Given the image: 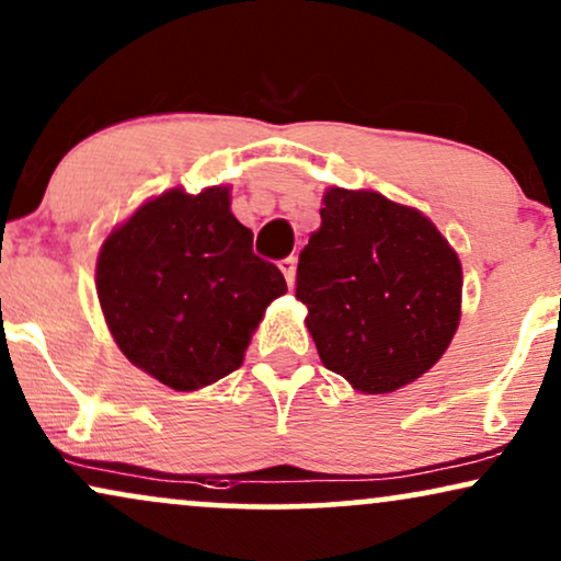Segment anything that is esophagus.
Returning a JSON list of instances; mask_svg holds the SVG:
<instances>
[{"mask_svg": "<svg viewBox=\"0 0 561 561\" xmlns=\"http://www.w3.org/2000/svg\"><path fill=\"white\" fill-rule=\"evenodd\" d=\"M279 268H282V274H285L287 285L293 287V285H295V272H297V259H295V256L282 259V261H279Z\"/></svg>", "mask_w": 561, "mask_h": 561, "instance_id": "esophagus-1", "label": "esophagus"}]
</instances>
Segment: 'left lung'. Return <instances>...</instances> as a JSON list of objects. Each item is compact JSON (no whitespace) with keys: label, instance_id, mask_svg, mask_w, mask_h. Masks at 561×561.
Instances as JSON below:
<instances>
[{"label":"left lung","instance_id":"obj_1","mask_svg":"<svg viewBox=\"0 0 561 561\" xmlns=\"http://www.w3.org/2000/svg\"><path fill=\"white\" fill-rule=\"evenodd\" d=\"M321 230L297 261L318 357L363 393H391L448 350L460 318V261L422 211L375 191L331 188Z\"/></svg>","mask_w":561,"mask_h":561}]
</instances>
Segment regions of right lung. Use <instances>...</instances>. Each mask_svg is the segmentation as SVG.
I'll return each instance as SVG.
<instances>
[{
	"instance_id": "obj_1",
	"label": "right lung",
	"mask_w": 561,
	"mask_h": 561,
	"mask_svg": "<svg viewBox=\"0 0 561 561\" xmlns=\"http://www.w3.org/2000/svg\"><path fill=\"white\" fill-rule=\"evenodd\" d=\"M285 293L219 186L141 204L98 259V300L118 350L175 391L238 370L266 305Z\"/></svg>"
}]
</instances>
